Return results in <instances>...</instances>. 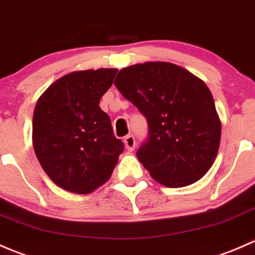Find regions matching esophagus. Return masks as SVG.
<instances>
[{
    "label": "esophagus",
    "mask_w": 255,
    "mask_h": 255,
    "mask_svg": "<svg viewBox=\"0 0 255 255\" xmlns=\"http://www.w3.org/2000/svg\"><path fill=\"white\" fill-rule=\"evenodd\" d=\"M124 142H125V146H127V148H128V151H132L133 148H135V146H136V141H135V137H133L132 135H128V136H125Z\"/></svg>",
    "instance_id": "34e87169"
}]
</instances>
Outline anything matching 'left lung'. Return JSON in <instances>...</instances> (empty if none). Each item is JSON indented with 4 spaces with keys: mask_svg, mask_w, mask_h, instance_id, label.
I'll list each match as a JSON object with an SVG mask.
<instances>
[{
    "mask_svg": "<svg viewBox=\"0 0 255 255\" xmlns=\"http://www.w3.org/2000/svg\"><path fill=\"white\" fill-rule=\"evenodd\" d=\"M114 84L147 120V140L136 155L151 177L171 188L203 177L221 141V122L207 85L167 62L124 68Z\"/></svg>",
    "mask_w": 255,
    "mask_h": 255,
    "instance_id": "obj_1",
    "label": "left lung"
}]
</instances>
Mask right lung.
Instances as JSON below:
<instances>
[{
    "label": "right lung",
    "instance_id": "right-lung-1",
    "mask_svg": "<svg viewBox=\"0 0 255 255\" xmlns=\"http://www.w3.org/2000/svg\"><path fill=\"white\" fill-rule=\"evenodd\" d=\"M118 69L73 72L41 95L33 113L32 138L39 163L57 186L87 195L112 176L124 143L99 107Z\"/></svg>",
    "mask_w": 255,
    "mask_h": 255
}]
</instances>
